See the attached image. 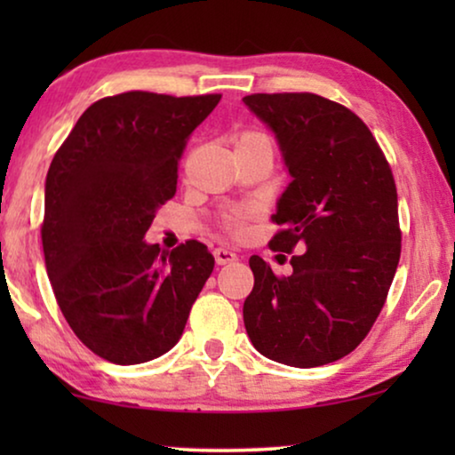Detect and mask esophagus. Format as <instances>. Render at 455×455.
<instances>
[{
	"label": "esophagus",
	"instance_id": "esophagus-1",
	"mask_svg": "<svg viewBox=\"0 0 455 455\" xmlns=\"http://www.w3.org/2000/svg\"><path fill=\"white\" fill-rule=\"evenodd\" d=\"M213 254H215V263H217V265H228V263H234V260L238 259V254H235L234 251H229V248H223V246L215 248Z\"/></svg>",
	"mask_w": 455,
	"mask_h": 455
}]
</instances>
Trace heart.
I'll list each match as a JSON object with an SVG mask.
<instances>
[{"mask_svg": "<svg viewBox=\"0 0 455 455\" xmlns=\"http://www.w3.org/2000/svg\"><path fill=\"white\" fill-rule=\"evenodd\" d=\"M257 145L273 148L271 139L265 132H260V130H242V132L235 136V147H257ZM254 215H257V207H254V204H246V207L229 209L228 213H223L220 223L223 232H228L229 235H240L244 232L246 221Z\"/></svg>", "mask_w": 455, "mask_h": 455, "instance_id": "heart-1", "label": "heart"}]
</instances>
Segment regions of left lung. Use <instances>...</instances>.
Masks as SVG:
<instances>
[{
  "label": "left lung",
  "instance_id": "8db88e82",
  "mask_svg": "<svg viewBox=\"0 0 455 455\" xmlns=\"http://www.w3.org/2000/svg\"><path fill=\"white\" fill-rule=\"evenodd\" d=\"M242 101L275 132L294 178L271 217L279 229L269 242L291 254L294 271L279 277L257 254L248 260V338L275 363H335L369 335L400 263L394 173L369 126L331 99L254 92Z\"/></svg>",
  "mask_w": 455,
  "mask_h": 455
}]
</instances>
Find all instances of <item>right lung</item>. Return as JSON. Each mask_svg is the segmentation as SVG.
<instances>
[{
  "instance_id": "1",
  "label": "right lung",
  "mask_w": 455,
  "mask_h": 455,
  "mask_svg": "<svg viewBox=\"0 0 455 455\" xmlns=\"http://www.w3.org/2000/svg\"><path fill=\"white\" fill-rule=\"evenodd\" d=\"M221 95L128 91L78 117L49 165L43 252L76 338L114 364L172 350L215 259L198 240L147 244L155 211L176 195L178 161Z\"/></svg>"
}]
</instances>
